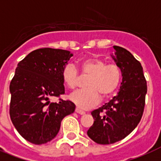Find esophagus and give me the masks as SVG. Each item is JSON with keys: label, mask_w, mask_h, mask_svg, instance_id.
Returning <instances> with one entry per match:
<instances>
[{"label": "esophagus", "mask_w": 161, "mask_h": 161, "mask_svg": "<svg viewBox=\"0 0 161 161\" xmlns=\"http://www.w3.org/2000/svg\"><path fill=\"white\" fill-rule=\"evenodd\" d=\"M75 111L78 113V114H85V112H84L83 110L81 109V108H76Z\"/></svg>", "instance_id": "1"}]
</instances>
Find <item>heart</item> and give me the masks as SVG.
Masks as SVG:
<instances>
[{
  "instance_id": "b5f03b06",
  "label": "heart",
  "mask_w": 161,
  "mask_h": 161,
  "mask_svg": "<svg viewBox=\"0 0 161 161\" xmlns=\"http://www.w3.org/2000/svg\"><path fill=\"white\" fill-rule=\"evenodd\" d=\"M80 70L89 75L86 81V88L76 91L69 97L81 108H88L100 101L101 96L106 98L113 95L122 80V70L118 64L108 63L100 58H88L80 63ZM64 84L69 89H75L79 83V73L73 64L66 65L62 72Z\"/></svg>"
}]
</instances>
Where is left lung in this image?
I'll use <instances>...</instances> for the list:
<instances>
[{"label":"left lung","mask_w":161,"mask_h":161,"mask_svg":"<svg viewBox=\"0 0 161 161\" xmlns=\"http://www.w3.org/2000/svg\"><path fill=\"white\" fill-rule=\"evenodd\" d=\"M114 59L122 70L119 92L108 103L92 111L94 122L87 132L99 145L118 142L135 130L142 118L147 93L141 63L125 48L114 46Z\"/></svg>","instance_id":"obj_1"}]
</instances>
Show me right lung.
Returning <instances> with one entry per match:
<instances>
[{"instance_id": "1", "label": "right lung", "mask_w": 161, "mask_h": 161, "mask_svg": "<svg viewBox=\"0 0 161 161\" xmlns=\"http://www.w3.org/2000/svg\"><path fill=\"white\" fill-rule=\"evenodd\" d=\"M73 54L63 49L34 50L20 61L10 83V117L18 133L29 142L42 145L60 130L61 121L75 110L69 100L50 98L65 93L62 72Z\"/></svg>"}]
</instances>
